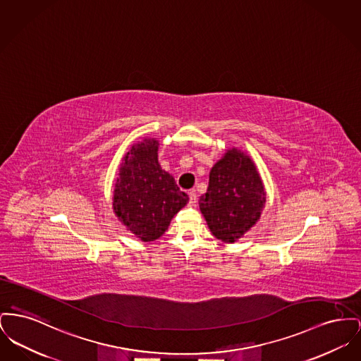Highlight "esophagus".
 Returning <instances> with one entry per match:
<instances>
[{"mask_svg": "<svg viewBox=\"0 0 361 361\" xmlns=\"http://www.w3.org/2000/svg\"><path fill=\"white\" fill-rule=\"evenodd\" d=\"M188 195H190V206H196V203H197V196H196V193L191 191Z\"/></svg>", "mask_w": 361, "mask_h": 361, "instance_id": "34e87169", "label": "esophagus"}]
</instances>
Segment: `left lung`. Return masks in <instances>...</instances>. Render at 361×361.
<instances>
[{
    "instance_id": "8db88e82",
    "label": "left lung",
    "mask_w": 361,
    "mask_h": 361,
    "mask_svg": "<svg viewBox=\"0 0 361 361\" xmlns=\"http://www.w3.org/2000/svg\"><path fill=\"white\" fill-rule=\"evenodd\" d=\"M266 204V190L252 158L243 149H225L210 170L207 192L199 199L212 235L232 244L251 231Z\"/></svg>"
}]
</instances>
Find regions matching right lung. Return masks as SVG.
<instances>
[{"mask_svg":"<svg viewBox=\"0 0 361 361\" xmlns=\"http://www.w3.org/2000/svg\"><path fill=\"white\" fill-rule=\"evenodd\" d=\"M159 142L143 137L123 157L113 190V212L128 232L149 243L159 238L188 202L158 162Z\"/></svg>","mask_w":361,"mask_h":361,"instance_id":"1","label":"right lung"}]
</instances>
